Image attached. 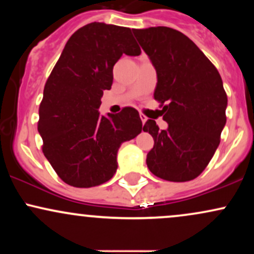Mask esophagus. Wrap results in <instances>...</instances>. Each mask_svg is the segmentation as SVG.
Segmentation results:
<instances>
[{
  "label": "esophagus",
  "instance_id": "obj_1",
  "mask_svg": "<svg viewBox=\"0 0 254 254\" xmlns=\"http://www.w3.org/2000/svg\"><path fill=\"white\" fill-rule=\"evenodd\" d=\"M139 118H141V121H142V123H145V122H147V117H145V116L144 115H142V113H141V115H139Z\"/></svg>",
  "mask_w": 254,
  "mask_h": 254
}]
</instances>
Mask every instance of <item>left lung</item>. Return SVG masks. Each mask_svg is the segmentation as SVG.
<instances>
[{
	"instance_id": "1",
	"label": "left lung",
	"mask_w": 254,
	"mask_h": 254,
	"mask_svg": "<svg viewBox=\"0 0 254 254\" xmlns=\"http://www.w3.org/2000/svg\"><path fill=\"white\" fill-rule=\"evenodd\" d=\"M156 70L154 99L161 104L166 130L148 119L143 131L154 138L147 166L168 182H189L210 162L226 125L222 78L190 38L170 27L132 30Z\"/></svg>"
}]
</instances>
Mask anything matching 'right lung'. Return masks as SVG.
<instances>
[{"label": "right lung", "instance_id": "obj_1", "mask_svg": "<svg viewBox=\"0 0 254 254\" xmlns=\"http://www.w3.org/2000/svg\"><path fill=\"white\" fill-rule=\"evenodd\" d=\"M123 54H141L130 28L104 22L83 26L69 38L44 87L38 122L43 153L58 177L75 188L110 180L118 167L119 147L142 131L132 107L107 116L98 111Z\"/></svg>", "mask_w": 254, "mask_h": 254}]
</instances>
